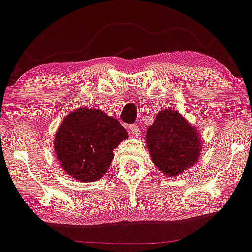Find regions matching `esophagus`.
<instances>
[{
	"label": "esophagus",
	"instance_id": "esophagus-1",
	"mask_svg": "<svg viewBox=\"0 0 252 252\" xmlns=\"http://www.w3.org/2000/svg\"><path fill=\"white\" fill-rule=\"evenodd\" d=\"M130 131H131V133H132L133 136H138L141 133V131H140V127H138L137 125L136 124H133V125H130Z\"/></svg>",
	"mask_w": 252,
	"mask_h": 252
}]
</instances>
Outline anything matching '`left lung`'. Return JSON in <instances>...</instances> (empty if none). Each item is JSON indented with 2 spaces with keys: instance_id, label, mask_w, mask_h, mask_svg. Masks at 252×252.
I'll use <instances>...</instances> for the list:
<instances>
[{
  "instance_id": "left-lung-1",
  "label": "left lung",
  "mask_w": 252,
  "mask_h": 252,
  "mask_svg": "<svg viewBox=\"0 0 252 252\" xmlns=\"http://www.w3.org/2000/svg\"><path fill=\"white\" fill-rule=\"evenodd\" d=\"M146 145L156 167L172 178L198 162L202 135L181 112L163 109L148 127Z\"/></svg>"
}]
</instances>
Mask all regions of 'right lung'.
<instances>
[{"label": "right lung", "mask_w": 252, "mask_h": 252, "mask_svg": "<svg viewBox=\"0 0 252 252\" xmlns=\"http://www.w3.org/2000/svg\"><path fill=\"white\" fill-rule=\"evenodd\" d=\"M128 137L114 117L92 107H78L62 121L54 137L59 164L83 183L101 179L114 159V150Z\"/></svg>", "instance_id": "add662e5"}]
</instances>
